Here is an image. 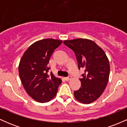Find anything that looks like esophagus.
I'll return each mask as SVG.
<instances>
[{"label":"esophagus","instance_id":"esophagus-1","mask_svg":"<svg viewBox=\"0 0 127 127\" xmlns=\"http://www.w3.org/2000/svg\"><path fill=\"white\" fill-rule=\"evenodd\" d=\"M64 79H65V81H69V80H70L71 79H72V77H71L70 76H68V77H66V78H64Z\"/></svg>","mask_w":127,"mask_h":127}]
</instances>
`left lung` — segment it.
Instances as JSON below:
<instances>
[{
	"label": "left lung",
	"mask_w": 127,
	"mask_h": 127,
	"mask_svg": "<svg viewBox=\"0 0 127 127\" xmlns=\"http://www.w3.org/2000/svg\"><path fill=\"white\" fill-rule=\"evenodd\" d=\"M75 52L78 68L85 69L81 87L74 92L78 101L90 104L101 96L109 81L110 64L107 57L102 48L94 41L86 39H76L63 42Z\"/></svg>",
	"instance_id": "obj_1"
}]
</instances>
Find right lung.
<instances>
[{
    "instance_id": "obj_1",
    "label": "right lung",
    "mask_w": 127,
    "mask_h": 127,
    "mask_svg": "<svg viewBox=\"0 0 127 127\" xmlns=\"http://www.w3.org/2000/svg\"><path fill=\"white\" fill-rule=\"evenodd\" d=\"M62 40L45 39L30 45L24 52L18 66L19 75L26 91L39 103L50 101L56 95L62 79L51 73L48 67L51 56Z\"/></svg>"
}]
</instances>
